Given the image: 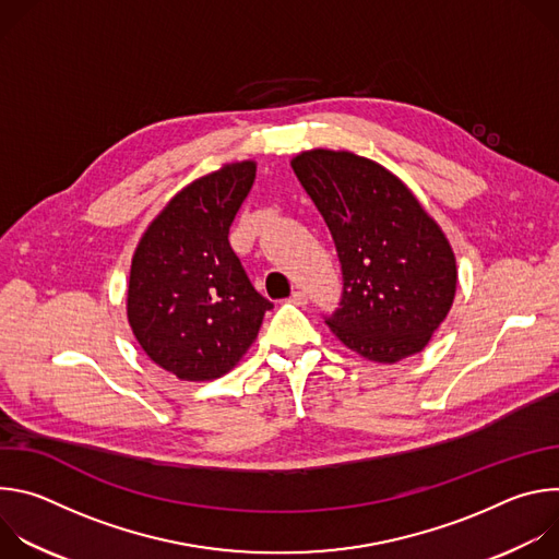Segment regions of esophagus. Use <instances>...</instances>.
<instances>
[{
  "instance_id": "1",
  "label": "esophagus",
  "mask_w": 559,
  "mask_h": 559,
  "mask_svg": "<svg viewBox=\"0 0 559 559\" xmlns=\"http://www.w3.org/2000/svg\"><path fill=\"white\" fill-rule=\"evenodd\" d=\"M289 302H294V305H305V302H307V294L300 292V289H296V292H292Z\"/></svg>"
}]
</instances>
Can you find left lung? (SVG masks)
<instances>
[{
    "label": "left lung",
    "mask_w": 559,
    "mask_h": 559,
    "mask_svg": "<svg viewBox=\"0 0 559 559\" xmlns=\"http://www.w3.org/2000/svg\"><path fill=\"white\" fill-rule=\"evenodd\" d=\"M292 168L343 265V307L325 321L334 336L380 365L420 354L457 289L455 254L438 221L401 177L349 150H305Z\"/></svg>",
    "instance_id": "8db88e82"
}]
</instances>
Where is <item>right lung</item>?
Segmentation results:
<instances>
[{"instance_id":"1","label":"right lung","mask_w":559,"mask_h":559,"mask_svg":"<svg viewBox=\"0 0 559 559\" xmlns=\"http://www.w3.org/2000/svg\"><path fill=\"white\" fill-rule=\"evenodd\" d=\"M254 179V158L194 179L150 221L132 254L130 330L145 356L179 380L205 382L231 371L272 309L227 238Z\"/></svg>"}]
</instances>
